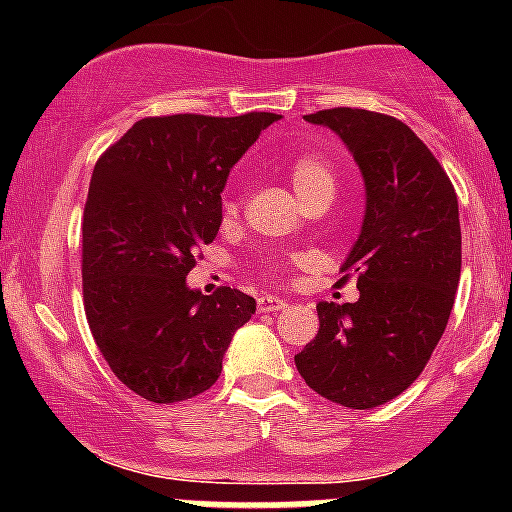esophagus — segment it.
<instances>
[{"label":"esophagus","instance_id":"1","mask_svg":"<svg viewBox=\"0 0 512 512\" xmlns=\"http://www.w3.org/2000/svg\"><path fill=\"white\" fill-rule=\"evenodd\" d=\"M287 302L280 297H270V294H260L257 297V312H280L285 309Z\"/></svg>","mask_w":512,"mask_h":512}]
</instances>
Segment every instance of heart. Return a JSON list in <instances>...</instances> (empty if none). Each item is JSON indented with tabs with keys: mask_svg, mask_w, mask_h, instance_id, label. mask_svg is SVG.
Here are the masks:
<instances>
[{
	"mask_svg": "<svg viewBox=\"0 0 512 512\" xmlns=\"http://www.w3.org/2000/svg\"><path fill=\"white\" fill-rule=\"evenodd\" d=\"M287 175L294 193H297V198L302 200V203L307 198H312L314 193H319V190H334L332 168H329L327 160L322 156H314V153H304V156L294 158L292 163L287 165ZM220 210H223V218H232V215H235V200L225 198L223 205H220ZM285 270H287L285 262L275 260L270 265L272 275Z\"/></svg>",
	"mask_w": 512,
	"mask_h": 512,
	"instance_id": "1",
	"label": "heart"
}]
</instances>
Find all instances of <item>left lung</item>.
<instances>
[{"mask_svg": "<svg viewBox=\"0 0 512 512\" xmlns=\"http://www.w3.org/2000/svg\"><path fill=\"white\" fill-rule=\"evenodd\" d=\"M329 126L364 175L366 213L342 265L356 302H319V332L294 356L309 389L349 409H374L409 389L431 359L461 280V223L451 178L399 118L327 108Z\"/></svg>", "mask_w": 512, "mask_h": 512, "instance_id": "1", "label": "left lung"}]
</instances>
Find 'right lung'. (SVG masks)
Returning <instances> with one entry per match:
<instances>
[{
	"instance_id": "right-lung-1",
	"label": "right lung",
	"mask_w": 512,
	"mask_h": 512,
	"mask_svg": "<svg viewBox=\"0 0 512 512\" xmlns=\"http://www.w3.org/2000/svg\"><path fill=\"white\" fill-rule=\"evenodd\" d=\"M277 118H141L96 160L81 223L86 319L113 374L146 401L208 391L255 314L240 289L200 294L185 277L223 223L230 168Z\"/></svg>"
}]
</instances>
